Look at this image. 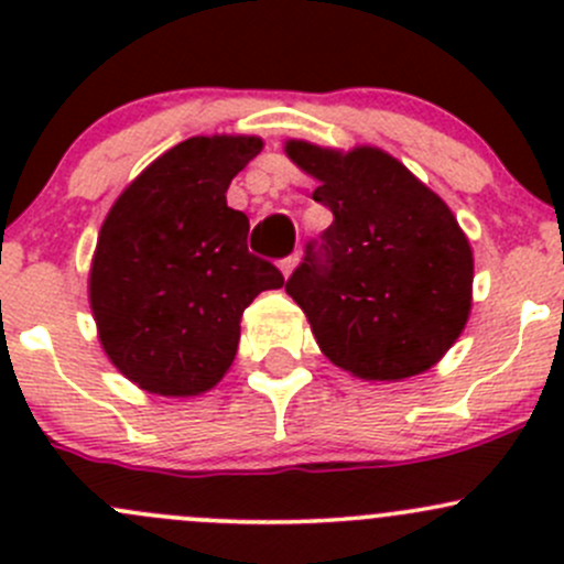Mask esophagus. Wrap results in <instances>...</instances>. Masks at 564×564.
I'll use <instances>...</instances> for the list:
<instances>
[{
	"label": "esophagus",
	"mask_w": 564,
	"mask_h": 564,
	"mask_svg": "<svg viewBox=\"0 0 564 564\" xmlns=\"http://www.w3.org/2000/svg\"><path fill=\"white\" fill-rule=\"evenodd\" d=\"M297 261H300V253H292V256H286V259H283L281 261V272H283V275H292V272H294V267H297Z\"/></svg>",
	"instance_id": "obj_1"
}]
</instances>
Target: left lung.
<instances>
[{
  "mask_svg": "<svg viewBox=\"0 0 564 564\" xmlns=\"http://www.w3.org/2000/svg\"><path fill=\"white\" fill-rule=\"evenodd\" d=\"M333 213L286 281L329 362L368 382L417 377L456 344L471 308L475 259L456 215L377 147L349 152L286 141Z\"/></svg>",
  "mask_w": 564,
  "mask_h": 564,
  "instance_id": "obj_1",
  "label": "left lung"
}]
</instances>
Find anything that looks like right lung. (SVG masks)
I'll return each mask as SVG.
<instances>
[{
  "label": "right lung",
  "instance_id": "right-lung-1",
  "mask_svg": "<svg viewBox=\"0 0 564 564\" xmlns=\"http://www.w3.org/2000/svg\"><path fill=\"white\" fill-rule=\"evenodd\" d=\"M256 135H193L144 169L108 209L89 305L119 373L158 395H198L224 379L242 311L281 289L275 264L248 250V218L226 204L261 152Z\"/></svg>",
  "mask_w": 564,
  "mask_h": 564
}]
</instances>
